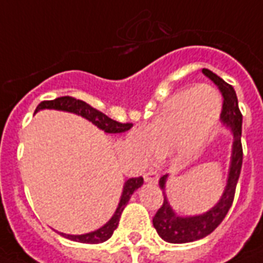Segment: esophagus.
I'll list each match as a JSON object with an SVG mask.
<instances>
[{"mask_svg": "<svg viewBox=\"0 0 263 263\" xmlns=\"http://www.w3.org/2000/svg\"><path fill=\"white\" fill-rule=\"evenodd\" d=\"M143 176H145V180L147 183H153V185H156L158 182V174L156 171L146 172Z\"/></svg>", "mask_w": 263, "mask_h": 263, "instance_id": "1", "label": "esophagus"}]
</instances>
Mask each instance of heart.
Here are the masks:
<instances>
[{
	"label": "heart",
	"instance_id": "1",
	"mask_svg": "<svg viewBox=\"0 0 263 263\" xmlns=\"http://www.w3.org/2000/svg\"><path fill=\"white\" fill-rule=\"evenodd\" d=\"M219 111V96L208 85L176 92L143 132L146 147L154 157L174 150L182 161L192 160L207 146Z\"/></svg>",
	"mask_w": 263,
	"mask_h": 263
}]
</instances>
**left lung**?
Wrapping results in <instances>:
<instances>
[{
    "label": "left lung",
    "instance_id": "left-lung-1",
    "mask_svg": "<svg viewBox=\"0 0 263 263\" xmlns=\"http://www.w3.org/2000/svg\"><path fill=\"white\" fill-rule=\"evenodd\" d=\"M203 73L208 78L219 87L222 95H223V106H222V114L220 121L223 123L225 128L233 136L232 143V154H230L229 171L226 178V185L223 193L218 200V203L211 207L208 211L198 214V215H186L182 216L176 214L175 210L171 207L168 201L165 187H167L168 175L160 178L158 185L163 190L164 203L153 218V226L157 230L160 237L164 241L172 244L192 243L200 238L207 237L214 230L219 226L223 220L228 211L232 207L234 198V192L237 186L238 176L241 171L243 164V147H241V124H243V116L238 109L237 96L236 91L232 85L225 83L220 77H218L211 70L203 69Z\"/></svg>",
    "mask_w": 263,
    "mask_h": 263
}]
</instances>
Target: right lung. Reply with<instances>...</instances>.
Listing matches in <instances>:
<instances>
[{"mask_svg":"<svg viewBox=\"0 0 263 263\" xmlns=\"http://www.w3.org/2000/svg\"><path fill=\"white\" fill-rule=\"evenodd\" d=\"M45 109L60 110V111H67V113L81 116L83 118L88 120L89 123L93 124L95 127H98L102 131H105L106 134H123V132L129 131L132 128V124L117 123V121H114V120L107 117L106 114L100 113L99 110L91 107V106L83 102V100L74 99V98H70V96H62V98H56L53 100L41 102L37 106V109H35L34 113H38L40 110ZM142 185H143V178L142 176H139V178H129L128 180H125V183L123 186V193H121V197H120V201H118V205L116 208V211H114L113 216L99 229L84 234H59L63 236V237L69 238V240H73V241L87 244H99L106 241V240H109L114 230L117 229L120 216L123 214L124 208H125L127 203L129 201V198Z\"/></svg>","mask_w":263,"mask_h":263,"instance_id":"add662e5","label":"right lung"}]
</instances>
